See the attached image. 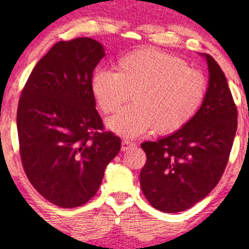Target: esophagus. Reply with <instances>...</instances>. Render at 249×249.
I'll return each instance as SVG.
<instances>
[{
	"instance_id": "34e87169",
	"label": "esophagus",
	"mask_w": 249,
	"mask_h": 249,
	"mask_svg": "<svg viewBox=\"0 0 249 249\" xmlns=\"http://www.w3.org/2000/svg\"><path fill=\"white\" fill-rule=\"evenodd\" d=\"M134 145H135V142H132V141H129V140L122 141V150H127L129 148L134 147Z\"/></svg>"
}]
</instances>
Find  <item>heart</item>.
Returning a JSON list of instances; mask_svg holds the SVG:
<instances>
[{"mask_svg":"<svg viewBox=\"0 0 249 249\" xmlns=\"http://www.w3.org/2000/svg\"><path fill=\"white\" fill-rule=\"evenodd\" d=\"M91 94L104 114H112L130 100L135 104L107 122L113 132L136 137L154 129L169 135L183 129L201 108L207 79L180 57L154 48H142L120 57L115 73L95 72Z\"/></svg>","mask_w":249,"mask_h":249,"instance_id":"b5f03b06","label":"heart"}]
</instances>
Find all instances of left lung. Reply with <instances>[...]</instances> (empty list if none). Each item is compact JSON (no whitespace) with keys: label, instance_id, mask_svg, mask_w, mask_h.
<instances>
[{"label":"left lung","instance_id":"obj_1","mask_svg":"<svg viewBox=\"0 0 249 249\" xmlns=\"http://www.w3.org/2000/svg\"><path fill=\"white\" fill-rule=\"evenodd\" d=\"M210 71L201 108L183 129L141 144L147 161L140 173L148 202L166 213L182 212L207 196L229 161L237 108L224 72L206 54Z\"/></svg>","mask_w":249,"mask_h":249}]
</instances>
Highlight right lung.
I'll return each mask as SVG.
<instances>
[{
    "mask_svg": "<svg viewBox=\"0 0 249 249\" xmlns=\"http://www.w3.org/2000/svg\"><path fill=\"white\" fill-rule=\"evenodd\" d=\"M104 56L101 44L88 37L57 42L37 62L20 95L22 167L35 189L62 208L95 196L122 145L105 130L90 88Z\"/></svg>",
    "mask_w": 249,
    "mask_h": 249,
    "instance_id": "add662e5",
    "label": "right lung"
}]
</instances>
